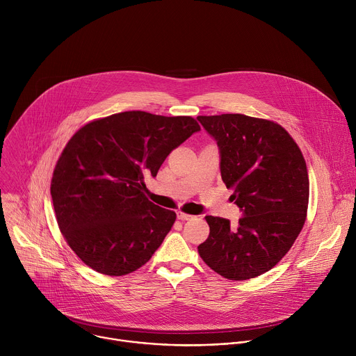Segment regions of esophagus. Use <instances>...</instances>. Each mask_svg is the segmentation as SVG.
Returning a JSON list of instances; mask_svg holds the SVG:
<instances>
[{"label":"esophagus","mask_w":356,"mask_h":356,"mask_svg":"<svg viewBox=\"0 0 356 356\" xmlns=\"http://www.w3.org/2000/svg\"><path fill=\"white\" fill-rule=\"evenodd\" d=\"M177 218L181 220V221H187V220H191L193 216L190 214H186V213H181V211H177Z\"/></svg>","instance_id":"1"}]
</instances>
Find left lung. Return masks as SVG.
<instances>
[{
  "label": "left lung",
  "instance_id": "1",
  "mask_svg": "<svg viewBox=\"0 0 356 356\" xmlns=\"http://www.w3.org/2000/svg\"><path fill=\"white\" fill-rule=\"evenodd\" d=\"M218 143L221 177L242 210L239 225L207 216L210 235L197 249L214 272L248 280L275 268L307 218L310 183L301 150L277 122L243 114L200 115Z\"/></svg>",
  "mask_w": 356,
  "mask_h": 356
}]
</instances>
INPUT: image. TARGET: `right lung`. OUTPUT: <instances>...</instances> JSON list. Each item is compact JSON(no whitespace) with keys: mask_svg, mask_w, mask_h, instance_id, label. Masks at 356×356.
I'll use <instances>...</instances> for the list:
<instances>
[{"mask_svg":"<svg viewBox=\"0 0 356 356\" xmlns=\"http://www.w3.org/2000/svg\"><path fill=\"white\" fill-rule=\"evenodd\" d=\"M200 131L193 117L125 111L83 125L66 143L52 181L67 245L92 270L124 276L143 266L176 221L146 197V180Z\"/></svg>","mask_w":356,"mask_h":356,"instance_id":"add662e5","label":"right lung"}]
</instances>
